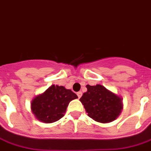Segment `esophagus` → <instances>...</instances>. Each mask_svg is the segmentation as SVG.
<instances>
[{"label": "esophagus", "instance_id": "34e87169", "mask_svg": "<svg viewBox=\"0 0 151 151\" xmlns=\"http://www.w3.org/2000/svg\"><path fill=\"white\" fill-rule=\"evenodd\" d=\"M77 95H78V98H79V99H80V98H81V97L82 96V92H81V91H79V92L77 93Z\"/></svg>", "mask_w": 151, "mask_h": 151}]
</instances>
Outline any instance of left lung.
<instances>
[{"label": "left lung", "instance_id": "1", "mask_svg": "<svg viewBox=\"0 0 151 151\" xmlns=\"http://www.w3.org/2000/svg\"><path fill=\"white\" fill-rule=\"evenodd\" d=\"M80 101L84 105L88 116L96 122H109L116 119L122 109V99L102 85L86 86Z\"/></svg>", "mask_w": 151, "mask_h": 151}]
</instances>
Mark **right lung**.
<instances>
[{
	"label": "right lung",
	"instance_id": "add662e5",
	"mask_svg": "<svg viewBox=\"0 0 151 151\" xmlns=\"http://www.w3.org/2000/svg\"><path fill=\"white\" fill-rule=\"evenodd\" d=\"M78 99L75 93L63 86L52 85L32 101V111L41 122L51 123L60 119L70 101Z\"/></svg>",
	"mask_w": 151,
	"mask_h": 151
}]
</instances>
